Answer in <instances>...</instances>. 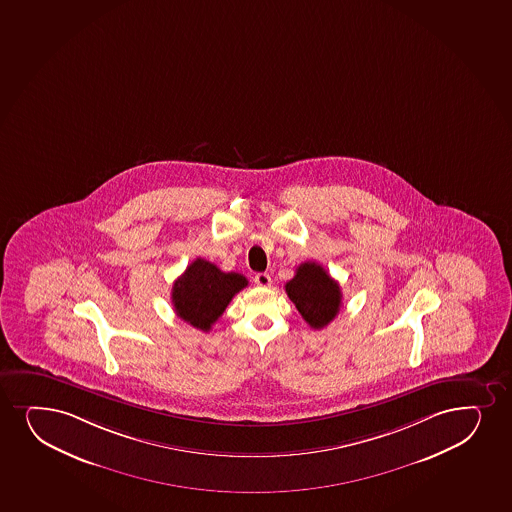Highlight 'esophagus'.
<instances>
[{"label":"esophagus","instance_id":"1","mask_svg":"<svg viewBox=\"0 0 512 512\" xmlns=\"http://www.w3.org/2000/svg\"><path fill=\"white\" fill-rule=\"evenodd\" d=\"M253 281L260 288H267V286H271V276L267 274V272H260L257 276L253 277Z\"/></svg>","mask_w":512,"mask_h":512}]
</instances>
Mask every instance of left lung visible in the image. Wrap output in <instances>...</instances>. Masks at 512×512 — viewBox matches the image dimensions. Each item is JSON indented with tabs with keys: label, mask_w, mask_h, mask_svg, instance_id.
Segmentation results:
<instances>
[{
	"label": "left lung",
	"mask_w": 512,
	"mask_h": 512,
	"mask_svg": "<svg viewBox=\"0 0 512 512\" xmlns=\"http://www.w3.org/2000/svg\"><path fill=\"white\" fill-rule=\"evenodd\" d=\"M284 288L312 329H324L336 319L343 298L341 288L317 262L298 265L295 277Z\"/></svg>",
	"instance_id": "left-lung-1"
}]
</instances>
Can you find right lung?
<instances>
[{
	"mask_svg": "<svg viewBox=\"0 0 512 512\" xmlns=\"http://www.w3.org/2000/svg\"><path fill=\"white\" fill-rule=\"evenodd\" d=\"M247 286V277L238 272H223L209 260L195 259L173 284L171 300L181 320L209 332L233 296Z\"/></svg>",
	"mask_w": 512,
	"mask_h": 512,
	"instance_id": "right-lung-1",
	"label": "right lung"
}]
</instances>
